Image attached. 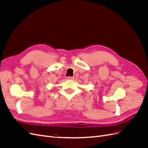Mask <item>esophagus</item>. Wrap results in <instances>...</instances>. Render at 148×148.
<instances>
[{
    "instance_id": "1",
    "label": "esophagus",
    "mask_w": 148,
    "mask_h": 148,
    "mask_svg": "<svg viewBox=\"0 0 148 148\" xmlns=\"http://www.w3.org/2000/svg\"><path fill=\"white\" fill-rule=\"evenodd\" d=\"M74 79V77H66V79H69V80H72Z\"/></svg>"
}]
</instances>
